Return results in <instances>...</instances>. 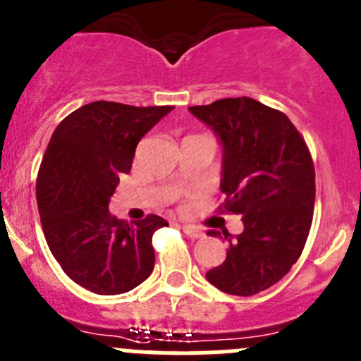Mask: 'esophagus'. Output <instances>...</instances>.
Listing matches in <instances>:
<instances>
[{
    "mask_svg": "<svg viewBox=\"0 0 361 361\" xmlns=\"http://www.w3.org/2000/svg\"><path fill=\"white\" fill-rule=\"evenodd\" d=\"M181 230H183V232L187 233V235L190 237V239H201V237L204 235V233L201 232V230L197 228V226H192V225H183V226H181Z\"/></svg>",
    "mask_w": 361,
    "mask_h": 361,
    "instance_id": "34e87169",
    "label": "esophagus"
}]
</instances>
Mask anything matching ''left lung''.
<instances>
[{
	"instance_id": "obj_1",
	"label": "left lung",
	"mask_w": 361,
	"mask_h": 361,
	"mask_svg": "<svg viewBox=\"0 0 361 361\" xmlns=\"http://www.w3.org/2000/svg\"><path fill=\"white\" fill-rule=\"evenodd\" d=\"M188 111L223 145L221 212L239 214V235H225L223 264L207 271L217 290L250 297L277 284L300 257L314 209V165L306 142L282 111L250 97ZM225 233V232H223ZM209 235H217L210 230Z\"/></svg>"
}]
</instances>
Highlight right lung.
Instances as JSON below:
<instances>
[{"label": "right lung", "instance_id": "obj_1", "mask_svg": "<svg viewBox=\"0 0 361 361\" xmlns=\"http://www.w3.org/2000/svg\"><path fill=\"white\" fill-rule=\"evenodd\" d=\"M173 106L90 102L57 126L37 174V207L51 255L64 274L99 295L131 291L152 274L160 216L126 223L109 214L138 142Z\"/></svg>", "mask_w": 361, "mask_h": 361}]
</instances>
